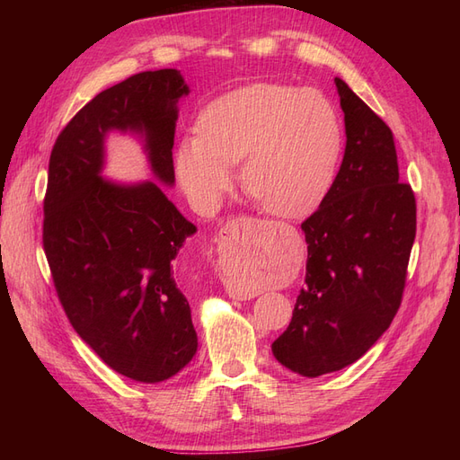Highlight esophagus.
I'll return each instance as SVG.
<instances>
[{
	"mask_svg": "<svg viewBox=\"0 0 460 460\" xmlns=\"http://www.w3.org/2000/svg\"><path fill=\"white\" fill-rule=\"evenodd\" d=\"M245 222V218H234V220H228L226 222V226L220 230V238H225V234H230L232 230H235L238 226H242ZM226 289H228V294L232 296V297H235V299H249V297H253V294H247V291H243V289H240V288H235V286H226Z\"/></svg>",
	"mask_w": 460,
	"mask_h": 460,
	"instance_id": "1",
	"label": "esophagus"
}]
</instances>
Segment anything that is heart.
Returning a JSON list of instances; mask_svg holds the SVG:
<instances>
[{
    "instance_id": "1",
    "label": "heart",
    "mask_w": 460,
    "mask_h": 460,
    "mask_svg": "<svg viewBox=\"0 0 460 460\" xmlns=\"http://www.w3.org/2000/svg\"><path fill=\"white\" fill-rule=\"evenodd\" d=\"M340 149V120L323 93L262 82L207 103L174 164L201 211L218 207L242 163V184L262 211L299 217L324 198Z\"/></svg>"
}]
</instances>
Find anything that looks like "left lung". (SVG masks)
Returning a JSON list of instances; mask_svg holds the SVG:
<instances>
[{
    "label": "left lung",
    "mask_w": 460,
    "mask_h": 460,
    "mask_svg": "<svg viewBox=\"0 0 460 460\" xmlns=\"http://www.w3.org/2000/svg\"><path fill=\"white\" fill-rule=\"evenodd\" d=\"M345 153L323 203L303 222L307 274L276 360L316 378L353 365L392 324L416 235V201L399 182L394 134L336 78Z\"/></svg>",
    "instance_id": "obj_1"
}]
</instances>
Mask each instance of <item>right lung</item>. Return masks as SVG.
<instances>
[{"label": "right lung", "instance_id": "obj_1", "mask_svg": "<svg viewBox=\"0 0 460 460\" xmlns=\"http://www.w3.org/2000/svg\"><path fill=\"white\" fill-rule=\"evenodd\" d=\"M188 93L176 68L134 75L82 107L49 157L44 252L59 301L107 367L144 384L169 380L198 351L172 274L198 228L151 180H105V137L142 136L153 176L172 186L178 100Z\"/></svg>", "mask_w": 460, "mask_h": 460}]
</instances>
